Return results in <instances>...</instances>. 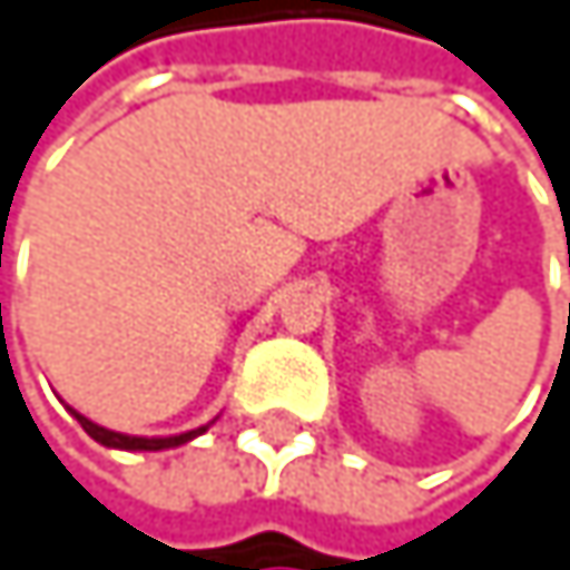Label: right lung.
Instances as JSON below:
<instances>
[{
    "mask_svg": "<svg viewBox=\"0 0 570 570\" xmlns=\"http://www.w3.org/2000/svg\"><path fill=\"white\" fill-rule=\"evenodd\" d=\"M67 409H70V405H67ZM70 415L83 425V432H87L94 442L107 445V450H125V453H161V450H178V445L198 439L202 432H206V429L216 422V419H213V422H206V425L188 429V432H175V435H128V432H114V429H107V425L90 422V419L80 415L77 409H70Z\"/></svg>",
    "mask_w": 570,
    "mask_h": 570,
    "instance_id": "obj_1",
    "label": "right lung"
}]
</instances>
